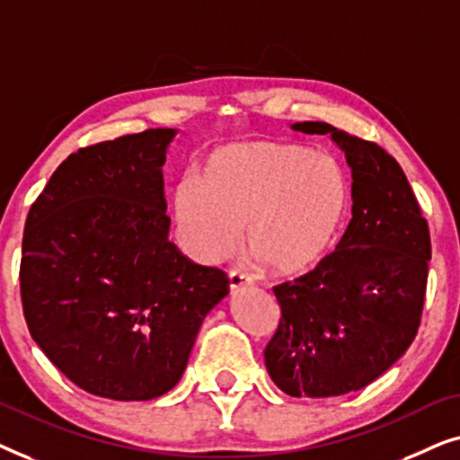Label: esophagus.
Returning a JSON list of instances; mask_svg holds the SVG:
<instances>
[{"label":"esophagus","instance_id":"obj_1","mask_svg":"<svg viewBox=\"0 0 460 460\" xmlns=\"http://www.w3.org/2000/svg\"><path fill=\"white\" fill-rule=\"evenodd\" d=\"M249 285H253V279H251L247 272H243V270H238V268L230 270V272H228V287H230V291H236V288L249 287Z\"/></svg>","mask_w":460,"mask_h":460}]
</instances>
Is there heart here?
<instances>
[{
  "label": "heart",
  "instance_id": "obj_1",
  "mask_svg": "<svg viewBox=\"0 0 460 460\" xmlns=\"http://www.w3.org/2000/svg\"><path fill=\"white\" fill-rule=\"evenodd\" d=\"M348 203V178L335 156L282 142L213 150L197 178L173 190L181 247L192 260H228L247 226L251 253L282 276L304 272L329 251Z\"/></svg>",
  "mask_w": 460,
  "mask_h": 460
}]
</instances>
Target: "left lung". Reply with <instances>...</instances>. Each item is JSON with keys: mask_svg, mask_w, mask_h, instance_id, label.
Returning a JSON list of instances; mask_svg holds the SVG:
<instances>
[{"mask_svg": "<svg viewBox=\"0 0 460 460\" xmlns=\"http://www.w3.org/2000/svg\"><path fill=\"white\" fill-rule=\"evenodd\" d=\"M329 134L351 169V219L312 272L274 287L279 329L263 349L272 381L293 398L367 387L408 349L425 304L431 238L411 184L379 144L323 121L291 125Z\"/></svg>", "mask_w": 460, "mask_h": 460, "instance_id": "obj_1", "label": "left lung"}]
</instances>
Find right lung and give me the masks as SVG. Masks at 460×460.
I'll list each match as a JSON object with an SVG mask.
<instances>
[{"instance_id": "right-lung-1", "label": "right lung", "mask_w": 460, "mask_h": 460, "mask_svg": "<svg viewBox=\"0 0 460 460\" xmlns=\"http://www.w3.org/2000/svg\"><path fill=\"white\" fill-rule=\"evenodd\" d=\"M178 131L79 148L31 205L21 297L33 341L75 385L121 402L175 387L207 314L228 295L219 268L169 241L163 165Z\"/></svg>"}]
</instances>
